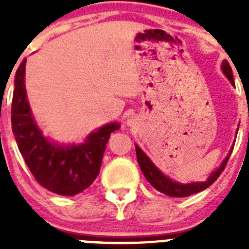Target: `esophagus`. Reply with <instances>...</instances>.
<instances>
[{"instance_id":"34e87169","label":"esophagus","mask_w":249,"mask_h":249,"mask_svg":"<svg viewBox=\"0 0 249 249\" xmlns=\"http://www.w3.org/2000/svg\"><path fill=\"white\" fill-rule=\"evenodd\" d=\"M135 123H136V117H133V116H132V117H129L128 120H127V124H128V126H133Z\"/></svg>"}]
</instances>
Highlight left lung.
<instances>
[{"instance_id":"1","label":"left lung","mask_w":249,"mask_h":249,"mask_svg":"<svg viewBox=\"0 0 249 249\" xmlns=\"http://www.w3.org/2000/svg\"><path fill=\"white\" fill-rule=\"evenodd\" d=\"M222 72L224 73V76L227 77L228 81L234 86V80H233V73L232 68H231L230 63L224 59L221 66ZM237 133H238V129H237ZM136 146V155H137V160L138 164H140V168L142 171V173L144 175L147 181L151 183V186L153 188L158 191L160 193H164L166 196L169 197H188L191 195H195V193H198L204 191L206 188L211 186L213 182L219 177V175L222 173V171L224 169L226 164L228 162V158H230L231 153H232V148L228 152L227 157L222 160V163L219 164L218 168H215L206 181L203 182H191V183H179L177 181H173L172 178H169L168 176H166L164 173H162L157 167L155 166V163L149 160L148 156L144 153L137 144ZM234 146V144H233Z\"/></svg>"}]
</instances>
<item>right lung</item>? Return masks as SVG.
I'll return each instance as SVG.
<instances>
[{
	"mask_svg": "<svg viewBox=\"0 0 249 249\" xmlns=\"http://www.w3.org/2000/svg\"><path fill=\"white\" fill-rule=\"evenodd\" d=\"M26 59L17 68L11 107L12 132L31 173L42 187L59 196H76L89 188L100 173L103 153L118 122L91 132L82 143L50 141L37 126L25 87Z\"/></svg>",
	"mask_w": 249,
	"mask_h": 249,
	"instance_id": "add662e5",
	"label": "right lung"
}]
</instances>
